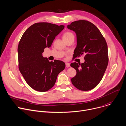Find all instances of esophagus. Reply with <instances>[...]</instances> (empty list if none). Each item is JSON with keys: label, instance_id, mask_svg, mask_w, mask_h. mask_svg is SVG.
I'll return each instance as SVG.
<instances>
[{"label": "esophagus", "instance_id": "obj_1", "mask_svg": "<svg viewBox=\"0 0 126 126\" xmlns=\"http://www.w3.org/2000/svg\"><path fill=\"white\" fill-rule=\"evenodd\" d=\"M65 65H66V67H67V68L70 67V64L69 63H66Z\"/></svg>", "mask_w": 126, "mask_h": 126}]
</instances>
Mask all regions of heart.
<instances>
[{
    "label": "heart",
    "mask_w": 126,
    "mask_h": 126,
    "mask_svg": "<svg viewBox=\"0 0 126 126\" xmlns=\"http://www.w3.org/2000/svg\"><path fill=\"white\" fill-rule=\"evenodd\" d=\"M71 37H74V35L71 32H66L63 35V39L64 40H66Z\"/></svg>",
    "instance_id": "b5f03b06"
}]
</instances>
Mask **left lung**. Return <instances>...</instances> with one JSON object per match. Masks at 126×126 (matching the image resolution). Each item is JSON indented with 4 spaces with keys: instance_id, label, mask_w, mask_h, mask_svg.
Here are the masks:
<instances>
[{
    "instance_id": "8db88e82",
    "label": "left lung",
    "mask_w": 126,
    "mask_h": 126,
    "mask_svg": "<svg viewBox=\"0 0 126 126\" xmlns=\"http://www.w3.org/2000/svg\"><path fill=\"white\" fill-rule=\"evenodd\" d=\"M67 28L75 32L77 45L73 58L84 55L85 62L72 63L77 72L71 79L77 89L87 91L94 89L102 79L108 63V47L105 39L98 29L87 20L72 22Z\"/></svg>"
}]
</instances>
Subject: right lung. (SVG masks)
Listing matches in <instances>:
<instances>
[{
	"mask_svg": "<svg viewBox=\"0 0 126 126\" xmlns=\"http://www.w3.org/2000/svg\"><path fill=\"white\" fill-rule=\"evenodd\" d=\"M64 28L63 25L36 23L31 26L21 38L18 47L19 69L28 85L36 91L45 92L51 89L58 75L65 69L63 61H49L42 55Z\"/></svg>",
	"mask_w": 126,
	"mask_h": 126,
	"instance_id": "right-lung-1",
	"label": "right lung"
}]
</instances>
